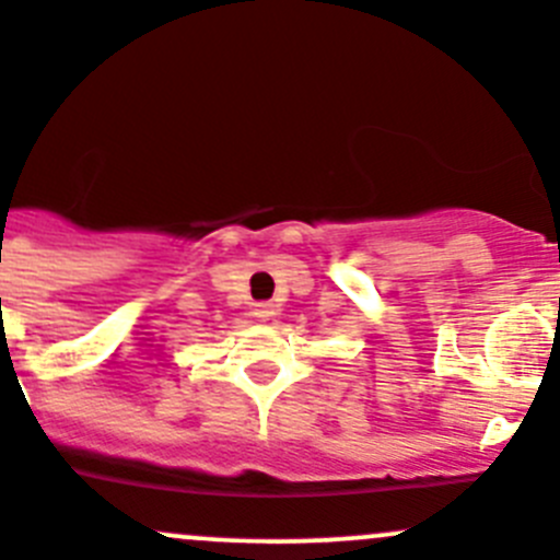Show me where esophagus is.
Here are the masks:
<instances>
[{
	"label": "esophagus",
	"instance_id": "obj_1",
	"mask_svg": "<svg viewBox=\"0 0 560 560\" xmlns=\"http://www.w3.org/2000/svg\"><path fill=\"white\" fill-rule=\"evenodd\" d=\"M273 314H276V303H270V301L254 303V316H257V319H270Z\"/></svg>",
	"mask_w": 560,
	"mask_h": 560
}]
</instances>
